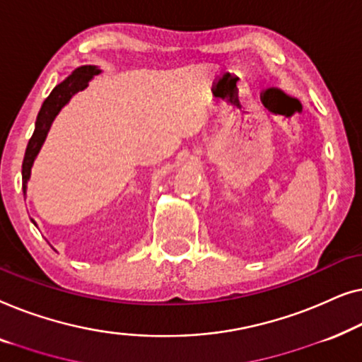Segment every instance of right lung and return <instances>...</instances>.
<instances>
[{"label":"right lung","mask_w":362,"mask_h":362,"mask_svg":"<svg viewBox=\"0 0 362 362\" xmlns=\"http://www.w3.org/2000/svg\"><path fill=\"white\" fill-rule=\"evenodd\" d=\"M98 74H101V70L96 67V65H81V67L75 69L67 78L60 81V83L50 91V95L45 98L42 106H40L37 119H35V128L33 132V137L29 139L26 154H24V160H23V192L24 193H26L28 182L30 179V169H33L35 157H37L45 137L49 134V129L54 123L55 116H57L60 113V110H62L64 106L72 100V96L75 93L85 90L91 81V78ZM30 221L34 223V220Z\"/></svg>","instance_id":"1"}]
</instances>
